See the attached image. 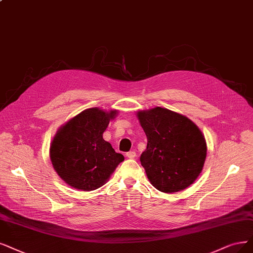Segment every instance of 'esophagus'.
Masks as SVG:
<instances>
[{
	"label": "esophagus",
	"mask_w": 253,
	"mask_h": 253,
	"mask_svg": "<svg viewBox=\"0 0 253 253\" xmlns=\"http://www.w3.org/2000/svg\"><path fill=\"white\" fill-rule=\"evenodd\" d=\"M126 156H127L128 158H134V157L136 156V153H135L134 151H129V152L126 153Z\"/></svg>",
	"instance_id": "34e87169"
}]
</instances>
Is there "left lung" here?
<instances>
[{
  "label": "left lung",
  "mask_w": 253,
  "mask_h": 253,
  "mask_svg": "<svg viewBox=\"0 0 253 253\" xmlns=\"http://www.w3.org/2000/svg\"><path fill=\"white\" fill-rule=\"evenodd\" d=\"M137 118L147 136L141 164L148 179L164 193L188 188L201 173L207 157L200 129L186 117L162 107L138 111Z\"/></svg>",
  "instance_id": "left-lung-1"
}]
</instances>
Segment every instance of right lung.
Returning <instances> with one entry per match:
<instances>
[{
	"mask_svg": "<svg viewBox=\"0 0 253 253\" xmlns=\"http://www.w3.org/2000/svg\"><path fill=\"white\" fill-rule=\"evenodd\" d=\"M117 110L89 108L70 120L56 133L50 147L51 162L60 178L75 189L92 191L109 178L124 156L103 139Z\"/></svg>",
	"mask_w": 253,
	"mask_h": 253,
	"instance_id": "right-lung-1",
	"label": "right lung"
}]
</instances>
